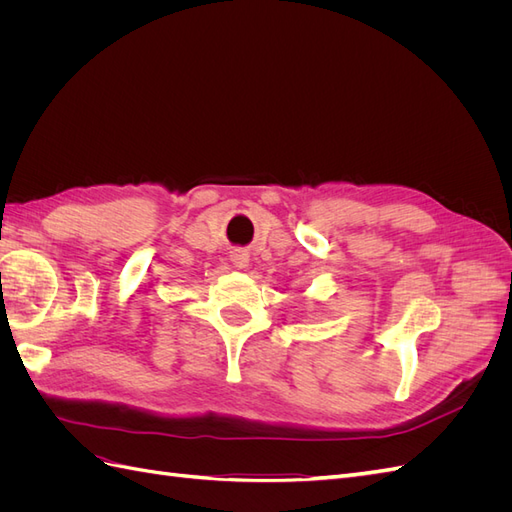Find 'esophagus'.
<instances>
[{"label":"esophagus","instance_id":"1","mask_svg":"<svg viewBox=\"0 0 512 512\" xmlns=\"http://www.w3.org/2000/svg\"><path fill=\"white\" fill-rule=\"evenodd\" d=\"M232 262H235L237 267H245L247 265V254H241V252H237V254H232Z\"/></svg>","mask_w":512,"mask_h":512}]
</instances>
